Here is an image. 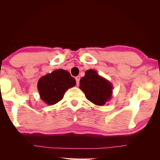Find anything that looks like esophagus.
I'll list each match as a JSON object with an SVG mask.
<instances>
[{
	"instance_id": "esophagus-1",
	"label": "esophagus",
	"mask_w": 160,
	"mask_h": 160,
	"mask_svg": "<svg viewBox=\"0 0 160 160\" xmlns=\"http://www.w3.org/2000/svg\"><path fill=\"white\" fill-rule=\"evenodd\" d=\"M80 80V76H77L76 78H75V80H76V84H77V85H79Z\"/></svg>"
}]
</instances>
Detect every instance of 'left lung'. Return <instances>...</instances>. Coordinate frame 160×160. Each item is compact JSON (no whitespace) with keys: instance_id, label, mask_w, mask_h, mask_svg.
Instances as JSON below:
<instances>
[{"instance_id":"left-lung-1","label":"left lung","mask_w":160,"mask_h":160,"mask_svg":"<svg viewBox=\"0 0 160 160\" xmlns=\"http://www.w3.org/2000/svg\"><path fill=\"white\" fill-rule=\"evenodd\" d=\"M80 85L86 98L97 106L104 105L112 97V84L94 70H87L85 76L80 80Z\"/></svg>"}]
</instances>
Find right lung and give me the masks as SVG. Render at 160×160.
I'll return each mask as SVG.
<instances>
[{
	"label": "right lung",
	"mask_w": 160,
	"mask_h": 160,
	"mask_svg": "<svg viewBox=\"0 0 160 160\" xmlns=\"http://www.w3.org/2000/svg\"><path fill=\"white\" fill-rule=\"evenodd\" d=\"M76 85V81L68 71L55 70L39 80L37 88L40 98L48 105H53L63 98L67 90Z\"/></svg>",
	"instance_id": "right-lung-1"
}]
</instances>
